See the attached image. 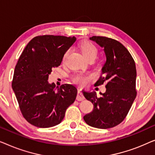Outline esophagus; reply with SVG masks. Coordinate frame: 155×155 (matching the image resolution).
Returning a JSON list of instances; mask_svg holds the SVG:
<instances>
[{
	"label": "esophagus",
	"instance_id": "esophagus-1",
	"mask_svg": "<svg viewBox=\"0 0 155 155\" xmlns=\"http://www.w3.org/2000/svg\"><path fill=\"white\" fill-rule=\"evenodd\" d=\"M76 99H77L78 101H82L84 99V97L83 96V94H82V93L80 90L78 91V94H77V97H76Z\"/></svg>",
	"mask_w": 155,
	"mask_h": 155
}]
</instances>
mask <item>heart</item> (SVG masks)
Masks as SVG:
<instances>
[{
	"mask_svg": "<svg viewBox=\"0 0 155 155\" xmlns=\"http://www.w3.org/2000/svg\"><path fill=\"white\" fill-rule=\"evenodd\" d=\"M80 47L81 48L82 54L87 59H94L96 58L98 48L95 44L92 42L89 41H82L80 44ZM70 54V49L65 51L62 58V62L65 63V61ZM94 78V75L92 73H84L82 72H76L72 75V80L75 83L80 84L81 86H84L88 83L90 80Z\"/></svg>",
	"mask_w": 155,
	"mask_h": 155,
	"instance_id": "b5f03b06",
	"label": "heart"
}]
</instances>
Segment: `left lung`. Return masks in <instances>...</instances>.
Returning <instances> with one entry per match:
<instances>
[{
  "label": "left lung",
  "mask_w": 155,
  "mask_h": 155,
  "mask_svg": "<svg viewBox=\"0 0 155 155\" xmlns=\"http://www.w3.org/2000/svg\"><path fill=\"white\" fill-rule=\"evenodd\" d=\"M90 39L104 48L107 61L95 85L106 84V92L97 97L95 92H83L94 105L91 113L83 118L89 126L100 129L111 128L126 117L136 97V68L128 49L117 40L93 36Z\"/></svg>",
  "instance_id": "8db88e82"
}]
</instances>
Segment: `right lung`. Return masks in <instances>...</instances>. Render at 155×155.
<instances>
[{"instance_id":"add662e5","label":"right lung","mask_w":155,"mask_h":155,"mask_svg":"<svg viewBox=\"0 0 155 155\" xmlns=\"http://www.w3.org/2000/svg\"><path fill=\"white\" fill-rule=\"evenodd\" d=\"M76 39L40 35L25 48L15 68L12 87L23 117L38 128H50L62 121L68 107L75 100V86L65 84L55 90L47 81L52 69L61 65L65 51Z\"/></svg>"}]
</instances>
